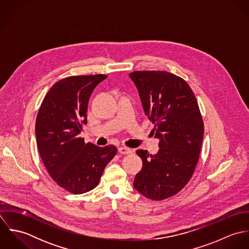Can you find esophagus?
Instances as JSON below:
<instances>
[{
  "mask_svg": "<svg viewBox=\"0 0 249 249\" xmlns=\"http://www.w3.org/2000/svg\"><path fill=\"white\" fill-rule=\"evenodd\" d=\"M118 150L121 154H129V153H131V149L128 148V147H125V146H121V147H119Z\"/></svg>",
  "mask_w": 249,
  "mask_h": 249,
  "instance_id": "obj_1",
  "label": "esophagus"
}]
</instances>
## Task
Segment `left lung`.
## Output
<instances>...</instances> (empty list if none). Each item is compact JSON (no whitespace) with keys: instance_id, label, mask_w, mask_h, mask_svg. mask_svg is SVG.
Here are the masks:
<instances>
[{"instance_id":"left-lung-1","label":"left lung","mask_w":249,"mask_h":249,"mask_svg":"<svg viewBox=\"0 0 249 249\" xmlns=\"http://www.w3.org/2000/svg\"><path fill=\"white\" fill-rule=\"evenodd\" d=\"M129 77L160 140L155 155L136 151L142 168L133 186L148 199L163 200L177 195L192 178L199 159L203 120L193 90L180 76L165 71H135Z\"/></svg>"}]
</instances>
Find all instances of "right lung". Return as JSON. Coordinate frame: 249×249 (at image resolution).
<instances>
[{"instance_id": "right-lung-1", "label": "right lung", "mask_w": 249, "mask_h": 249, "mask_svg": "<svg viewBox=\"0 0 249 249\" xmlns=\"http://www.w3.org/2000/svg\"><path fill=\"white\" fill-rule=\"evenodd\" d=\"M107 77L101 73L60 79L46 94L36 117V142L44 166L58 186L73 195L97 187L117 153L113 144L100 147L79 137L90 96Z\"/></svg>"}]
</instances>
